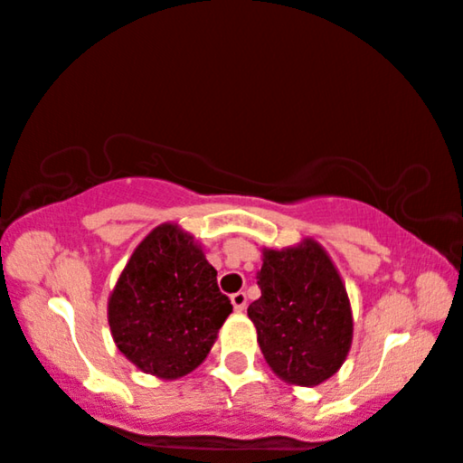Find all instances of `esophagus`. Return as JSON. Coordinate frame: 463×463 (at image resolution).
Masks as SVG:
<instances>
[{
    "mask_svg": "<svg viewBox=\"0 0 463 463\" xmlns=\"http://www.w3.org/2000/svg\"><path fill=\"white\" fill-rule=\"evenodd\" d=\"M231 302H232L234 310H237V312L245 310V306H247V296H245V291H237V294H232V296H231Z\"/></svg>",
    "mask_w": 463,
    "mask_h": 463,
    "instance_id": "1",
    "label": "esophagus"
}]
</instances>
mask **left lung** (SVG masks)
Returning a JSON list of instances; mask_svg holds the SVG:
<instances>
[{"label":"left lung","mask_w":463,"mask_h":463,"mask_svg":"<svg viewBox=\"0 0 463 463\" xmlns=\"http://www.w3.org/2000/svg\"><path fill=\"white\" fill-rule=\"evenodd\" d=\"M256 279L262 296L247 315L272 371L298 386H317L334 375L353 342V312L321 245L304 241L289 250H266Z\"/></svg>","instance_id":"8db88e82"}]
</instances>
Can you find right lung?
Returning <instances> with one entry per match:
<instances>
[{"label": "right lung", "instance_id": "obj_1", "mask_svg": "<svg viewBox=\"0 0 463 463\" xmlns=\"http://www.w3.org/2000/svg\"><path fill=\"white\" fill-rule=\"evenodd\" d=\"M218 272L178 226H157L129 258L109 299L117 348L146 373L186 375L199 367L232 312Z\"/></svg>", "mask_w": 463, "mask_h": 463}]
</instances>
